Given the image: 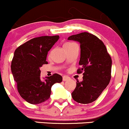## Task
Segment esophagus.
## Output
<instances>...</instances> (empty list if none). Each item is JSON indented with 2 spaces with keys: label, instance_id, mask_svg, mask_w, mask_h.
I'll use <instances>...</instances> for the list:
<instances>
[{
  "label": "esophagus",
  "instance_id": "1",
  "mask_svg": "<svg viewBox=\"0 0 129 129\" xmlns=\"http://www.w3.org/2000/svg\"><path fill=\"white\" fill-rule=\"evenodd\" d=\"M70 79V77H69V76H63V77H62V80H63V81H68V80H69Z\"/></svg>",
  "mask_w": 129,
  "mask_h": 129
}]
</instances>
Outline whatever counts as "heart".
I'll return each instance as SVG.
<instances>
[{
  "label": "heart",
  "instance_id": "heart-1",
  "mask_svg": "<svg viewBox=\"0 0 129 129\" xmlns=\"http://www.w3.org/2000/svg\"><path fill=\"white\" fill-rule=\"evenodd\" d=\"M73 44H74V43H72V42H66V44H64V45H63V47H69V46L73 45Z\"/></svg>",
  "mask_w": 129,
  "mask_h": 129
}]
</instances>
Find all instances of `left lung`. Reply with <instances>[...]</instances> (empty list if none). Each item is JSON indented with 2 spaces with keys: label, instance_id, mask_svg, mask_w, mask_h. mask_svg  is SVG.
<instances>
[{
  "label": "left lung",
  "instance_id": "obj_1",
  "mask_svg": "<svg viewBox=\"0 0 129 129\" xmlns=\"http://www.w3.org/2000/svg\"><path fill=\"white\" fill-rule=\"evenodd\" d=\"M68 39L80 43L81 68L77 73H83L84 75L82 82L77 81L72 96L78 103H91L110 82L112 59L103 41L92 34L81 33L69 37Z\"/></svg>",
  "mask_w": 129,
  "mask_h": 129
}]
</instances>
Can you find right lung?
Listing matches in <instances>:
<instances>
[{"instance_id":"add662e5","label":"right lung","mask_w":129,"mask_h":129,"mask_svg":"<svg viewBox=\"0 0 129 129\" xmlns=\"http://www.w3.org/2000/svg\"><path fill=\"white\" fill-rule=\"evenodd\" d=\"M59 39V36H41L30 39L16 48L11 61V72L17 82L20 96L32 104L44 103L50 98L51 88L62 81L57 73L47 77L44 81L40 78L39 68L46 61L48 51Z\"/></svg>"}]
</instances>
